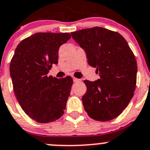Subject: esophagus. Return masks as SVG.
<instances>
[{"label":"esophagus","mask_w":150,"mask_h":150,"mask_svg":"<svg viewBox=\"0 0 150 150\" xmlns=\"http://www.w3.org/2000/svg\"><path fill=\"white\" fill-rule=\"evenodd\" d=\"M73 81H74V82H75V83H77V82H79L80 80H79V79H78V78H73Z\"/></svg>","instance_id":"34e87169"}]
</instances>
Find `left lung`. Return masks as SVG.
Wrapping results in <instances>:
<instances>
[{
    "label": "left lung",
    "instance_id": "8db88e82",
    "mask_svg": "<svg viewBox=\"0 0 150 150\" xmlns=\"http://www.w3.org/2000/svg\"><path fill=\"white\" fill-rule=\"evenodd\" d=\"M87 55L90 66L100 78L85 80L84 110L98 121H108L122 112L132 99L137 85L135 56L123 37L117 32L94 27L71 33Z\"/></svg>",
    "mask_w": 150,
    "mask_h": 150
}]
</instances>
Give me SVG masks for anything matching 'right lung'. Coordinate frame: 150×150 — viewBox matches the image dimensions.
I'll list each match as a JSON object with an SVG mask.
<instances>
[{"label":"right lung","instance_id":"obj_1","mask_svg":"<svg viewBox=\"0 0 150 150\" xmlns=\"http://www.w3.org/2000/svg\"><path fill=\"white\" fill-rule=\"evenodd\" d=\"M69 33H38L22 40L11 60L10 75L16 99L29 117L40 123L54 122L64 114L72 78L48 73L58 62L59 48Z\"/></svg>","mask_w":150,"mask_h":150}]
</instances>
